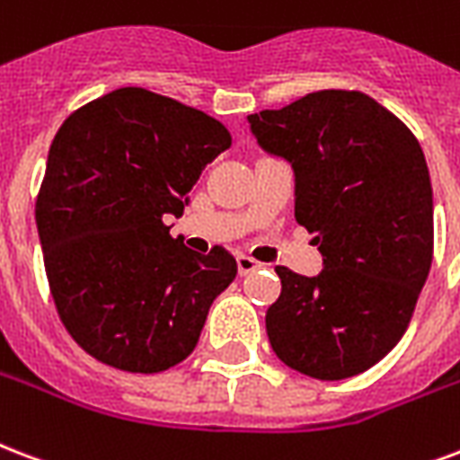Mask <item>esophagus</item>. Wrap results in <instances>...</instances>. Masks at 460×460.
I'll use <instances>...</instances> for the list:
<instances>
[{
  "label": "esophagus",
  "mask_w": 460,
  "mask_h": 460,
  "mask_svg": "<svg viewBox=\"0 0 460 460\" xmlns=\"http://www.w3.org/2000/svg\"><path fill=\"white\" fill-rule=\"evenodd\" d=\"M236 262H238V272H241V275H251V272H255V270L261 268V262L253 261L251 255H238Z\"/></svg>",
  "instance_id": "1"
}]
</instances>
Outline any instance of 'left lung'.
Here are the masks:
<instances>
[{"label": "left lung", "mask_w": 460, "mask_h": 460, "mask_svg": "<svg viewBox=\"0 0 460 460\" xmlns=\"http://www.w3.org/2000/svg\"><path fill=\"white\" fill-rule=\"evenodd\" d=\"M262 152L294 171V215L315 231V277L277 265L270 345L289 369L340 381L402 338L434 253L429 168L415 135L362 91H315L248 115Z\"/></svg>", "instance_id": "8db88e82"}]
</instances>
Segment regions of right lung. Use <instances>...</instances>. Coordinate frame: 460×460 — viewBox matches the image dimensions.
<instances>
[{"mask_svg":"<svg viewBox=\"0 0 460 460\" xmlns=\"http://www.w3.org/2000/svg\"><path fill=\"white\" fill-rule=\"evenodd\" d=\"M229 146L219 120L137 86L58 129L35 224L59 318L98 362L156 374L195 349L238 268L222 245L192 253L164 217L183 215L202 168Z\"/></svg>","mask_w":460,"mask_h":460,"instance_id":"add662e5","label":"right lung"}]
</instances>
